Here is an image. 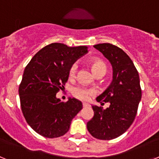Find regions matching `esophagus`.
<instances>
[{
    "instance_id": "obj_1",
    "label": "esophagus",
    "mask_w": 159,
    "mask_h": 159,
    "mask_svg": "<svg viewBox=\"0 0 159 159\" xmlns=\"http://www.w3.org/2000/svg\"><path fill=\"white\" fill-rule=\"evenodd\" d=\"M88 106H89V104H88V102H83V107H86Z\"/></svg>"
}]
</instances>
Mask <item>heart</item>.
I'll use <instances>...</instances> for the list:
<instances>
[{
  "mask_svg": "<svg viewBox=\"0 0 159 159\" xmlns=\"http://www.w3.org/2000/svg\"><path fill=\"white\" fill-rule=\"evenodd\" d=\"M89 65L91 69H92V72L95 75H99V74H102L104 75L106 72L107 67L104 63L101 61L100 60L98 59H92L89 61ZM77 64H73L70 67L69 74L70 77H75V73L77 71ZM72 95L77 98V99H80V100H87L90 98V97L93 95L95 94V91L93 89H90V88H84V87H75L72 88Z\"/></svg>",
  "mask_w": 159,
  "mask_h": 159,
  "instance_id": "b5f03b06",
  "label": "heart"
}]
</instances>
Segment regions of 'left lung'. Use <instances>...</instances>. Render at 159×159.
I'll list each match as a JSON object with an SVG mask.
<instances>
[{
	"label": "left lung",
	"instance_id": "obj_1",
	"mask_svg": "<svg viewBox=\"0 0 159 159\" xmlns=\"http://www.w3.org/2000/svg\"><path fill=\"white\" fill-rule=\"evenodd\" d=\"M109 60L113 69L111 85L96 98L101 104L109 102L106 109L92 105L94 116L87 123L94 138L111 140L127 131L134 122L142 98L139 75L134 63L121 48L111 43L94 45Z\"/></svg>",
	"mask_w": 159,
	"mask_h": 159
}]
</instances>
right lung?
Returning <instances> with one entry per match:
<instances>
[{"mask_svg": "<svg viewBox=\"0 0 159 159\" xmlns=\"http://www.w3.org/2000/svg\"><path fill=\"white\" fill-rule=\"evenodd\" d=\"M88 52L87 46L68 47L61 43L45 46L32 57L19 87L20 107L28 124L43 137H60L82 109L81 101L62 102L57 93L65 85L69 68Z\"/></svg>", "mask_w": 159, "mask_h": 159, "instance_id": "add662e5", "label": "right lung"}]
</instances>
